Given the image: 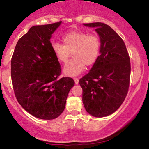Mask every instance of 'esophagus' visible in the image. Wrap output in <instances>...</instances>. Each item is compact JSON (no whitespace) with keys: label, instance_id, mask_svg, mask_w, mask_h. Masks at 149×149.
<instances>
[{"label":"esophagus","instance_id":"34e87169","mask_svg":"<svg viewBox=\"0 0 149 149\" xmlns=\"http://www.w3.org/2000/svg\"><path fill=\"white\" fill-rule=\"evenodd\" d=\"M74 81L75 84H78V83H79V79L78 78H77V77H74Z\"/></svg>","mask_w":149,"mask_h":149}]
</instances>
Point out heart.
Wrapping results in <instances>:
<instances>
[{"mask_svg": "<svg viewBox=\"0 0 149 149\" xmlns=\"http://www.w3.org/2000/svg\"><path fill=\"white\" fill-rule=\"evenodd\" d=\"M64 45L54 42L52 51L60 63L68 61L70 53L73 58L65 65L64 73L67 76H75L84 70L85 65H93L98 58L100 51L99 36L81 31H72L63 37Z\"/></svg>", "mask_w": 149, "mask_h": 149, "instance_id": "b5f03b06", "label": "heart"}]
</instances>
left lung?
<instances>
[{
	"label": "left lung",
	"instance_id": "8db88e82",
	"mask_svg": "<svg viewBox=\"0 0 149 149\" xmlns=\"http://www.w3.org/2000/svg\"><path fill=\"white\" fill-rule=\"evenodd\" d=\"M95 28L100 38V55L79 83L86 111L95 117L111 115L125 100L130 87L131 65L125 45L107 24H83Z\"/></svg>",
	"mask_w": 149,
	"mask_h": 149
}]
</instances>
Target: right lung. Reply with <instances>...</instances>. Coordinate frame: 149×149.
I'll return each instance as SVG.
<instances>
[{
  "label": "right lung",
  "mask_w": 149,
  "mask_h": 149,
  "mask_svg": "<svg viewBox=\"0 0 149 149\" xmlns=\"http://www.w3.org/2000/svg\"><path fill=\"white\" fill-rule=\"evenodd\" d=\"M62 21L34 26L18 40L11 58L12 85L16 99L30 115L54 119L64 111L74 81L62 77L50 38Z\"/></svg>",
  "instance_id": "1"
}]
</instances>
